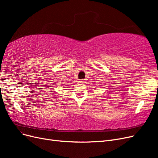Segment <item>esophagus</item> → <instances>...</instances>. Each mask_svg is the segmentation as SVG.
I'll use <instances>...</instances> for the list:
<instances>
[{"label": "esophagus", "mask_w": 158, "mask_h": 158, "mask_svg": "<svg viewBox=\"0 0 158 158\" xmlns=\"http://www.w3.org/2000/svg\"><path fill=\"white\" fill-rule=\"evenodd\" d=\"M84 80H83V79H81V80H80V82H84Z\"/></svg>", "instance_id": "1"}]
</instances>
